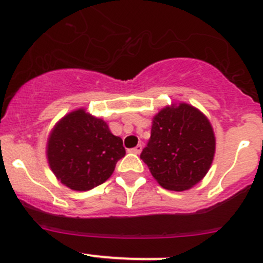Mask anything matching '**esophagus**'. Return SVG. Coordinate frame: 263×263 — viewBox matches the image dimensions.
Here are the masks:
<instances>
[{"instance_id":"obj_1","label":"esophagus","mask_w":263,"mask_h":263,"mask_svg":"<svg viewBox=\"0 0 263 263\" xmlns=\"http://www.w3.org/2000/svg\"><path fill=\"white\" fill-rule=\"evenodd\" d=\"M131 151L134 154H140L142 151V145H137L136 147H134V148H131Z\"/></svg>"}]
</instances>
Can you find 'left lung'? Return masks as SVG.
I'll return each mask as SVG.
<instances>
[{
  "label": "left lung",
  "instance_id": "1",
  "mask_svg": "<svg viewBox=\"0 0 263 263\" xmlns=\"http://www.w3.org/2000/svg\"><path fill=\"white\" fill-rule=\"evenodd\" d=\"M215 146L208 117L191 104L178 103L154 116L141 159L161 187L181 192L202 181L213 164Z\"/></svg>",
  "mask_w": 263,
  "mask_h": 263
}]
</instances>
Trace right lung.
<instances>
[{
    "label": "right lung",
    "instance_id": "obj_1",
    "mask_svg": "<svg viewBox=\"0 0 263 263\" xmlns=\"http://www.w3.org/2000/svg\"><path fill=\"white\" fill-rule=\"evenodd\" d=\"M124 155L121 137L110 132L107 122L85 108L62 117L47 141L50 171L73 191H89L104 183Z\"/></svg>",
    "mask_w": 263,
    "mask_h": 263
}]
</instances>
